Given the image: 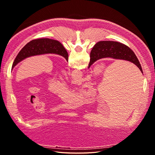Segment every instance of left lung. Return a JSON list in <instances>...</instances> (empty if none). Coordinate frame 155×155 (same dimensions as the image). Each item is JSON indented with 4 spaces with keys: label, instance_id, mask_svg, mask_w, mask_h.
<instances>
[{
    "label": "left lung",
    "instance_id": "obj_1",
    "mask_svg": "<svg viewBox=\"0 0 155 155\" xmlns=\"http://www.w3.org/2000/svg\"><path fill=\"white\" fill-rule=\"evenodd\" d=\"M46 54L60 55L67 61L68 60V52L60 42L48 38L37 39L31 41L21 49L14 60L12 69L21 61L27 58Z\"/></svg>",
    "mask_w": 155,
    "mask_h": 155
}]
</instances>
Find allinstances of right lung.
Listing matches in <instances>:
<instances>
[{"label": "right lung", "instance_id": "1", "mask_svg": "<svg viewBox=\"0 0 155 155\" xmlns=\"http://www.w3.org/2000/svg\"><path fill=\"white\" fill-rule=\"evenodd\" d=\"M88 68L97 60L105 58L123 59L134 63L143 73L141 64L133 51L122 43L116 41H105L97 43L92 48L90 55Z\"/></svg>", "mask_w": 155, "mask_h": 155}]
</instances>
